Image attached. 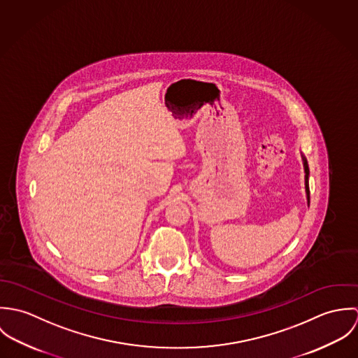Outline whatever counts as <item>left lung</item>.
I'll return each instance as SVG.
<instances>
[{"label":"left lung","mask_w":358,"mask_h":358,"mask_svg":"<svg viewBox=\"0 0 358 358\" xmlns=\"http://www.w3.org/2000/svg\"><path fill=\"white\" fill-rule=\"evenodd\" d=\"M303 159V168H305V187H306L307 204H310V190H308V165H307L306 157L302 154Z\"/></svg>","instance_id":"1"}]
</instances>
